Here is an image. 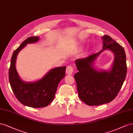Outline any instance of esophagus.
<instances>
[{
  "instance_id": "obj_1",
  "label": "esophagus",
  "mask_w": 133,
  "mask_h": 133,
  "mask_svg": "<svg viewBox=\"0 0 133 133\" xmlns=\"http://www.w3.org/2000/svg\"><path fill=\"white\" fill-rule=\"evenodd\" d=\"M73 67L72 66H68L66 68V74L67 75H72L73 74Z\"/></svg>"
}]
</instances>
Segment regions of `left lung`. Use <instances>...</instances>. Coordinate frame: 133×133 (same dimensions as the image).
<instances>
[{"mask_svg":"<svg viewBox=\"0 0 133 133\" xmlns=\"http://www.w3.org/2000/svg\"><path fill=\"white\" fill-rule=\"evenodd\" d=\"M102 50L85 58L75 60L78 71L74 75L78 97L89 106L109 103L118 94L126 77V55L123 47L107 35L102 37ZM105 50L115 55V59L109 70H97L94 61Z\"/></svg>","mask_w":133,"mask_h":133,"instance_id":"1","label":"left lung"}]
</instances>
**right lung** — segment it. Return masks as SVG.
<instances>
[{"mask_svg":"<svg viewBox=\"0 0 133 133\" xmlns=\"http://www.w3.org/2000/svg\"><path fill=\"white\" fill-rule=\"evenodd\" d=\"M39 40L38 36L29 37L23 42L13 52L9 71V79L14 94L21 103L33 108L45 107L54 99L61 80L65 76L66 66L50 70L41 79L35 82L23 81L16 70V63L18 53L29 43Z\"/></svg>","mask_w":133,"mask_h":133,"instance_id":"obj_1","label":"right lung"}]
</instances>
